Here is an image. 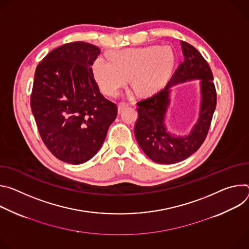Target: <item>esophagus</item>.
<instances>
[{"label": "esophagus", "mask_w": 249, "mask_h": 249, "mask_svg": "<svg viewBox=\"0 0 249 249\" xmlns=\"http://www.w3.org/2000/svg\"><path fill=\"white\" fill-rule=\"evenodd\" d=\"M128 106H129V104H128V103H120V104H119V106H118V112H119V114H120V113H122V112H123V109H124V107H128Z\"/></svg>", "instance_id": "esophagus-1"}]
</instances>
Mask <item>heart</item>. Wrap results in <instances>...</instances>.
I'll use <instances>...</instances> for the list:
<instances>
[{"label": "heart", "instance_id": "b5f03b06", "mask_svg": "<svg viewBox=\"0 0 249 249\" xmlns=\"http://www.w3.org/2000/svg\"><path fill=\"white\" fill-rule=\"evenodd\" d=\"M174 59L169 46L152 45L110 53V62L99 57L92 70L97 84L107 96H117L127 79L137 94H147L161 85Z\"/></svg>", "mask_w": 249, "mask_h": 249}]
</instances>
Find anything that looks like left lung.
Returning <instances> with one entry per match:
<instances>
[{
  "mask_svg": "<svg viewBox=\"0 0 249 249\" xmlns=\"http://www.w3.org/2000/svg\"><path fill=\"white\" fill-rule=\"evenodd\" d=\"M184 60L179 64L166 87L137 103L134 135L143 152L159 164H174L194 154L205 142L216 106V92L212 70L191 44L181 41ZM199 79L201 86L199 118L190 133L184 137L170 134L164 124L170 103V88L179 82Z\"/></svg>",
  "mask_w": 249,
  "mask_h": 249,
  "instance_id": "left-lung-1",
  "label": "left lung"
}]
</instances>
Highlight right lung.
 <instances>
[{"label": "right lung", "instance_id": "1", "mask_svg": "<svg viewBox=\"0 0 249 249\" xmlns=\"http://www.w3.org/2000/svg\"><path fill=\"white\" fill-rule=\"evenodd\" d=\"M101 50L83 41L53 49L36 67L32 112L48 150L59 160L82 164L101 148L117 105L106 99L92 65Z\"/></svg>", "mask_w": 249, "mask_h": 249}]
</instances>
